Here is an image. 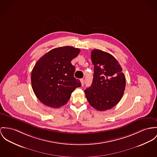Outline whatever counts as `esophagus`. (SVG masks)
Listing matches in <instances>:
<instances>
[{"label": "esophagus", "mask_w": 157, "mask_h": 157, "mask_svg": "<svg viewBox=\"0 0 157 157\" xmlns=\"http://www.w3.org/2000/svg\"><path fill=\"white\" fill-rule=\"evenodd\" d=\"M81 82L82 86H84L85 83L84 79H81Z\"/></svg>", "instance_id": "esophagus-1"}]
</instances>
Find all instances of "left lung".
Wrapping results in <instances>:
<instances>
[{"mask_svg": "<svg viewBox=\"0 0 157 157\" xmlns=\"http://www.w3.org/2000/svg\"><path fill=\"white\" fill-rule=\"evenodd\" d=\"M91 58L94 73L91 86L85 90V96L93 108L106 110L121 100L126 84L125 75L118 61L109 53L93 49Z\"/></svg>", "mask_w": 157, "mask_h": 157, "instance_id": "obj_1", "label": "left lung"}]
</instances>
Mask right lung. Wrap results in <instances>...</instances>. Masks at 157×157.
Here are the masks:
<instances>
[{
	"label": "right lung",
	"mask_w": 157,
	"mask_h": 157,
	"mask_svg": "<svg viewBox=\"0 0 157 157\" xmlns=\"http://www.w3.org/2000/svg\"><path fill=\"white\" fill-rule=\"evenodd\" d=\"M80 49L73 47L52 49L36 62L31 74L33 90L45 105L59 108L66 105L75 88L81 83L74 77L71 63Z\"/></svg>",
	"instance_id": "obj_1"
}]
</instances>
